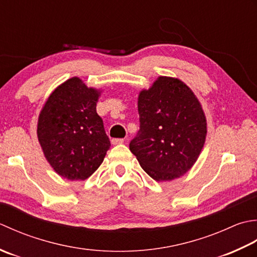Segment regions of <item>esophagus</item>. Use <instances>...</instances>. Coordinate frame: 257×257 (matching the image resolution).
I'll use <instances>...</instances> for the list:
<instances>
[{"mask_svg":"<svg viewBox=\"0 0 257 257\" xmlns=\"http://www.w3.org/2000/svg\"><path fill=\"white\" fill-rule=\"evenodd\" d=\"M124 142L123 139H113L112 140V144L113 145H117V144H122Z\"/></svg>","mask_w":257,"mask_h":257,"instance_id":"34e87169","label":"esophagus"}]
</instances>
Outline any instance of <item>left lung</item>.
<instances>
[{"mask_svg":"<svg viewBox=\"0 0 257 257\" xmlns=\"http://www.w3.org/2000/svg\"><path fill=\"white\" fill-rule=\"evenodd\" d=\"M140 131L130 150L152 179L172 181L194 165L205 143L206 118L179 78L160 76L138 101Z\"/></svg>","mask_w":257,"mask_h":257,"instance_id":"1","label":"left lung"}]
</instances>
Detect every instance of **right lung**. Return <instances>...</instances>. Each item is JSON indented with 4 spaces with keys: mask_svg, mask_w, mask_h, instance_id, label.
I'll list each match as a JSON object with an SVG mask.
<instances>
[{
    "mask_svg": "<svg viewBox=\"0 0 257 257\" xmlns=\"http://www.w3.org/2000/svg\"><path fill=\"white\" fill-rule=\"evenodd\" d=\"M99 92L78 77L57 86L40 113L38 139L51 166L70 181L86 180L111 146L96 113Z\"/></svg>",
    "mask_w": 257,
    "mask_h": 257,
    "instance_id": "add662e5",
    "label": "right lung"
}]
</instances>
